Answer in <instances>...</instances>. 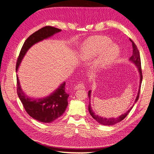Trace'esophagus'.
<instances>
[{"label": "esophagus", "mask_w": 154, "mask_h": 154, "mask_svg": "<svg viewBox=\"0 0 154 154\" xmlns=\"http://www.w3.org/2000/svg\"><path fill=\"white\" fill-rule=\"evenodd\" d=\"M75 88L76 90H78V89H85V85H84V83H80L79 84L75 86Z\"/></svg>", "instance_id": "obj_1"}]
</instances>
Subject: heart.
<instances>
[{
    "mask_svg": "<svg viewBox=\"0 0 154 154\" xmlns=\"http://www.w3.org/2000/svg\"><path fill=\"white\" fill-rule=\"evenodd\" d=\"M120 48L111 40L102 35L94 36L86 40L80 51L79 58L82 61H90L99 54L96 66L99 69L109 67L118 57Z\"/></svg>",
    "mask_w": 154,
    "mask_h": 154,
    "instance_id": "b5f03b06",
    "label": "heart"
}]
</instances>
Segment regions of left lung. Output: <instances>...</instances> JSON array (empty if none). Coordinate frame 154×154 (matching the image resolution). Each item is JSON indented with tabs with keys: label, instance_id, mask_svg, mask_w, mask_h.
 Segmentation results:
<instances>
[{
	"label": "left lung",
	"instance_id": "obj_1",
	"mask_svg": "<svg viewBox=\"0 0 154 154\" xmlns=\"http://www.w3.org/2000/svg\"><path fill=\"white\" fill-rule=\"evenodd\" d=\"M130 40L131 42L132 43V47H133V54L131 57L130 59H129V60H130L131 62L134 63L135 66L138 69V71L139 72V75H140V84H139V91L138 93H137V95L136 97V99L135 100L134 103L133 104V106L130 108V109H128L125 113L120 116L118 117H110V118H106V117H102L100 116H98L95 114V112L92 110V107H91V100L89 101V104H88V111H89L90 114L91 116L97 121V122H99L100 124L103 125H114L118 122H120V121H122L124 120L127 116L129 114V112H131L132 109L133 108L134 104L137 102L139 99V94H140V87H141V84L142 81V69H141V62H140V53L139 51L137 48L136 45L135 43L132 41V40L130 38ZM88 98H89V100H91V91H88Z\"/></svg>",
	"mask_w": 154,
	"mask_h": 154
}]
</instances>
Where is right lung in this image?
<instances>
[{"mask_svg":"<svg viewBox=\"0 0 154 154\" xmlns=\"http://www.w3.org/2000/svg\"><path fill=\"white\" fill-rule=\"evenodd\" d=\"M60 29L51 26H45L30 35L24 42L19 54L16 65L17 72L20 64L29 48L34 44L42 41L58 33ZM17 94L27 114L33 119L44 123H51L60 117L68 106L69 95L65 91L63 82L49 95L43 98H31L23 92L21 88L20 82L17 76Z\"/></svg>","mask_w":154,"mask_h":154,"instance_id":"add662e5","label":"right lung"}]
</instances>
